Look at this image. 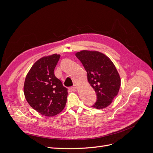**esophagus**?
Listing matches in <instances>:
<instances>
[{
    "label": "esophagus",
    "instance_id": "obj_1",
    "mask_svg": "<svg viewBox=\"0 0 153 153\" xmlns=\"http://www.w3.org/2000/svg\"><path fill=\"white\" fill-rule=\"evenodd\" d=\"M69 89L71 90V91H75L77 89V87L75 86V85H74V86H73V87H69Z\"/></svg>",
    "mask_w": 153,
    "mask_h": 153
}]
</instances>
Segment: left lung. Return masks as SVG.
<instances>
[{"instance_id":"obj_1","label":"left lung","mask_w":153,"mask_h":153,"mask_svg":"<svg viewBox=\"0 0 153 153\" xmlns=\"http://www.w3.org/2000/svg\"><path fill=\"white\" fill-rule=\"evenodd\" d=\"M87 73V79L96 92V102L92 106L104 108L112 102L121 86V78L112 61L102 53L82 50L76 53Z\"/></svg>"}]
</instances>
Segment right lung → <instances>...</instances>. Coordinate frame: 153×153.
I'll return each instance as SVG.
<instances>
[{
  "mask_svg": "<svg viewBox=\"0 0 153 153\" xmlns=\"http://www.w3.org/2000/svg\"><path fill=\"white\" fill-rule=\"evenodd\" d=\"M60 55L53 54L36 61L26 76L24 92L32 108L46 116L58 114L65 107L67 88L55 76Z\"/></svg>",
  "mask_w": 153,
  "mask_h": 153,
  "instance_id": "right-lung-1",
  "label": "right lung"
}]
</instances>
